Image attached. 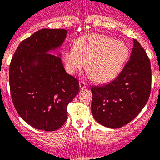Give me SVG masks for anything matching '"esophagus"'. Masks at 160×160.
Masks as SVG:
<instances>
[{
	"instance_id": "obj_1",
	"label": "esophagus",
	"mask_w": 160,
	"mask_h": 160,
	"mask_svg": "<svg viewBox=\"0 0 160 160\" xmlns=\"http://www.w3.org/2000/svg\"><path fill=\"white\" fill-rule=\"evenodd\" d=\"M79 84H80V89H84V88H86V86H87V84H86V83L84 81H80V83H79Z\"/></svg>"
}]
</instances>
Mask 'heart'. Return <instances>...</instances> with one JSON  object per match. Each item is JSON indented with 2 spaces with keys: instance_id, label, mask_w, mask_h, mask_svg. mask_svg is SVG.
<instances>
[{
  "instance_id": "obj_1",
  "label": "heart",
  "mask_w": 160,
  "mask_h": 160,
  "mask_svg": "<svg viewBox=\"0 0 160 160\" xmlns=\"http://www.w3.org/2000/svg\"><path fill=\"white\" fill-rule=\"evenodd\" d=\"M128 55V48L122 42L101 34L82 37L76 47L67 50L63 61L67 71L75 74L88 62L91 76L98 82L113 79L122 68Z\"/></svg>"
}]
</instances>
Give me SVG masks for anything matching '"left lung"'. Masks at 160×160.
Masks as SVG:
<instances>
[{
	"label": "left lung",
	"mask_w": 160,
	"mask_h": 160,
	"mask_svg": "<svg viewBox=\"0 0 160 160\" xmlns=\"http://www.w3.org/2000/svg\"><path fill=\"white\" fill-rule=\"evenodd\" d=\"M151 88V62L145 50L134 39L130 59L118 76L108 84L91 87L93 118L109 128L126 126L145 106Z\"/></svg>",
	"instance_id": "1"
}]
</instances>
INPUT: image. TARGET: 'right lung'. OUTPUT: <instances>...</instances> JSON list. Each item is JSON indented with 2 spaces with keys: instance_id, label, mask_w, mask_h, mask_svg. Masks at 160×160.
Listing matches in <instances>:
<instances>
[{
  "instance_id": "right-lung-1",
  "label": "right lung",
  "mask_w": 160,
  "mask_h": 160,
  "mask_svg": "<svg viewBox=\"0 0 160 160\" xmlns=\"http://www.w3.org/2000/svg\"><path fill=\"white\" fill-rule=\"evenodd\" d=\"M63 29H42L19 44L9 65V88L17 112L38 130L54 131L68 119V105L79 81L65 72L60 57L49 53L63 44Z\"/></svg>"
}]
</instances>
